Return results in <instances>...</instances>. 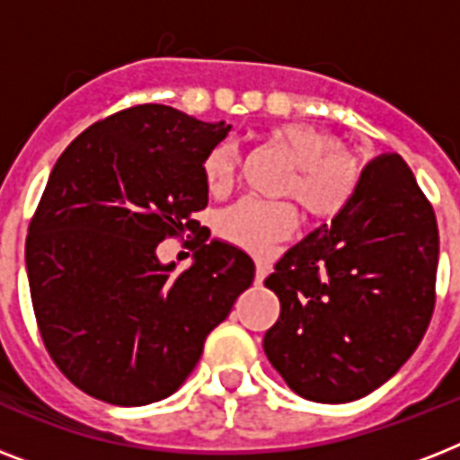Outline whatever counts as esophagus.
<instances>
[{
  "mask_svg": "<svg viewBox=\"0 0 460 460\" xmlns=\"http://www.w3.org/2000/svg\"><path fill=\"white\" fill-rule=\"evenodd\" d=\"M267 272H270V265H265V262H255V284H262L267 277Z\"/></svg>",
  "mask_w": 460,
  "mask_h": 460,
  "instance_id": "esophagus-1",
  "label": "esophagus"
}]
</instances>
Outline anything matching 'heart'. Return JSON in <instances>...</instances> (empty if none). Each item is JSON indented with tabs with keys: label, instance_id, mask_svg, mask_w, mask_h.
<instances>
[{
	"label": "heart",
	"instance_id": "b5f03b06",
	"mask_svg": "<svg viewBox=\"0 0 460 460\" xmlns=\"http://www.w3.org/2000/svg\"><path fill=\"white\" fill-rule=\"evenodd\" d=\"M270 138L296 159L284 181V195L301 202L307 217L329 219L349 205L358 186V166L334 136L305 121L277 124ZM238 150L234 143H222L202 162V176L209 193H226L236 179ZM296 226L291 202H267L241 198L224 208L217 217V234L245 251L262 252L270 243L287 238Z\"/></svg>",
	"mask_w": 460,
	"mask_h": 460
}]
</instances>
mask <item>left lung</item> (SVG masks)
I'll return each instance as SVG.
<instances>
[{
	"instance_id": "1",
	"label": "left lung",
	"mask_w": 460,
	"mask_h": 460,
	"mask_svg": "<svg viewBox=\"0 0 460 460\" xmlns=\"http://www.w3.org/2000/svg\"><path fill=\"white\" fill-rule=\"evenodd\" d=\"M439 231L403 157L365 164L349 205L288 248L265 287L281 313L270 363L298 396L349 403L413 356L435 310Z\"/></svg>"
}]
</instances>
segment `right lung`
<instances>
[{"label": "right lung", "instance_id": "add662e5", "mask_svg": "<svg viewBox=\"0 0 460 460\" xmlns=\"http://www.w3.org/2000/svg\"><path fill=\"white\" fill-rule=\"evenodd\" d=\"M229 131L138 104L85 128L57 159L28 226L25 270L49 356L90 396L114 406L166 399L252 284L251 255L208 243L193 219L208 208L202 162ZM188 230L194 262L176 275L156 245Z\"/></svg>", "mask_w": 460, "mask_h": 460}]
</instances>
